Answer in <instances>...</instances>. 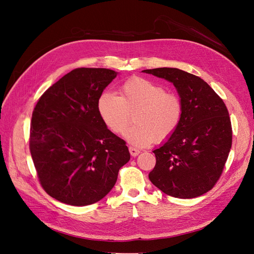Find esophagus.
I'll list each match as a JSON object with an SVG mask.
<instances>
[{
  "label": "esophagus",
  "instance_id": "obj_1",
  "mask_svg": "<svg viewBox=\"0 0 254 254\" xmlns=\"http://www.w3.org/2000/svg\"><path fill=\"white\" fill-rule=\"evenodd\" d=\"M128 150H129V153H130L131 156H137L140 153V150L135 148V147H129Z\"/></svg>",
  "mask_w": 254,
  "mask_h": 254
}]
</instances>
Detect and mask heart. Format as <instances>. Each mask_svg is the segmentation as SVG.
Listing matches in <instances>:
<instances>
[{"instance_id": "obj_1", "label": "heart", "mask_w": 254, "mask_h": 254, "mask_svg": "<svg viewBox=\"0 0 254 254\" xmlns=\"http://www.w3.org/2000/svg\"><path fill=\"white\" fill-rule=\"evenodd\" d=\"M120 96L103 92L98 111L105 125L117 135H123L134 113L135 126L127 132V140L135 146L162 142L172 136L182 116L180 99L148 79L132 77L120 86Z\"/></svg>"}]
</instances>
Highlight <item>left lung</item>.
<instances>
[{
  "mask_svg": "<svg viewBox=\"0 0 254 254\" xmlns=\"http://www.w3.org/2000/svg\"><path fill=\"white\" fill-rule=\"evenodd\" d=\"M164 78L176 87L182 104L180 124L153 150L156 164L149 173L166 194L192 198L213 189L232 147V125L222 99L199 77L176 68L142 71Z\"/></svg>",
  "mask_w": 254,
  "mask_h": 254,
  "instance_id": "8db88e82",
  "label": "left lung"
}]
</instances>
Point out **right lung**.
<instances>
[{"mask_svg": "<svg viewBox=\"0 0 254 254\" xmlns=\"http://www.w3.org/2000/svg\"><path fill=\"white\" fill-rule=\"evenodd\" d=\"M117 76L78 68L39 99L32 115L30 151L43 190L72 206L99 202L130 158L126 142L107 128L98 111L103 90Z\"/></svg>", "mask_w": 254, "mask_h": 254, "instance_id": "obj_1", "label": "right lung"}]
</instances>
